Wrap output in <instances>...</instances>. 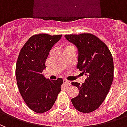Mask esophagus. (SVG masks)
<instances>
[{
    "instance_id": "obj_1",
    "label": "esophagus",
    "mask_w": 127,
    "mask_h": 127,
    "mask_svg": "<svg viewBox=\"0 0 127 127\" xmlns=\"http://www.w3.org/2000/svg\"><path fill=\"white\" fill-rule=\"evenodd\" d=\"M63 83L64 84H66V85H70V84H71V82L69 81V80H65V79L63 80Z\"/></svg>"
}]
</instances>
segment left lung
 Returning a JSON list of instances; mask_svg holds the SVG:
<instances>
[{
	"instance_id": "left-lung-1",
	"label": "left lung",
	"mask_w": 127,
	"mask_h": 127,
	"mask_svg": "<svg viewBox=\"0 0 127 127\" xmlns=\"http://www.w3.org/2000/svg\"><path fill=\"white\" fill-rule=\"evenodd\" d=\"M67 41L77 49V68L86 76L85 82H72L79 95L71 99L75 109L89 113L103 102L114 78V62L110 51L103 42L92 34H66Z\"/></svg>"
}]
</instances>
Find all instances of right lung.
<instances>
[{
  "label": "right lung",
  "instance_id": "add662e5",
  "mask_svg": "<svg viewBox=\"0 0 127 127\" xmlns=\"http://www.w3.org/2000/svg\"><path fill=\"white\" fill-rule=\"evenodd\" d=\"M61 37V34L33 35L26 42L18 56L15 69L18 88L26 105L36 113L50 110L61 91L62 78L50 80L42 74L50 51Z\"/></svg>",
  "mask_w": 127,
  "mask_h": 127
}]
</instances>
